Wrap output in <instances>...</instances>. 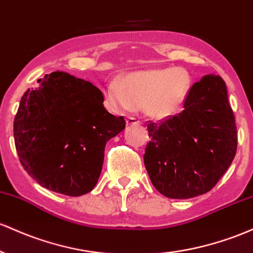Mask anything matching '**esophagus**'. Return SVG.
<instances>
[{"mask_svg": "<svg viewBox=\"0 0 253 253\" xmlns=\"http://www.w3.org/2000/svg\"><path fill=\"white\" fill-rule=\"evenodd\" d=\"M126 123L127 126H136V124H140V121L135 117H127Z\"/></svg>", "mask_w": 253, "mask_h": 253, "instance_id": "obj_1", "label": "esophagus"}]
</instances>
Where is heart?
<instances>
[{
  "mask_svg": "<svg viewBox=\"0 0 253 253\" xmlns=\"http://www.w3.org/2000/svg\"><path fill=\"white\" fill-rule=\"evenodd\" d=\"M190 87L189 73L180 68L143 70L124 76L121 88L110 84L106 99L117 111L144 109L152 118L166 119L180 109Z\"/></svg>",
  "mask_w": 253,
  "mask_h": 253,
  "instance_id": "b5f03b06",
  "label": "heart"
}]
</instances>
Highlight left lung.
<instances>
[{
	"label": "left lung",
	"mask_w": 253,
	"mask_h": 253,
	"mask_svg": "<svg viewBox=\"0 0 253 253\" xmlns=\"http://www.w3.org/2000/svg\"><path fill=\"white\" fill-rule=\"evenodd\" d=\"M144 166L160 194L186 200L211 191L237 152V126L218 75L196 82L179 115L148 124Z\"/></svg>",
	"instance_id": "obj_1"
}]
</instances>
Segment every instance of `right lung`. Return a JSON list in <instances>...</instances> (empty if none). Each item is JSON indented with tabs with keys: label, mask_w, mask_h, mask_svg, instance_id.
Segmentation results:
<instances>
[{
	"label": "right lung",
	"mask_w": 253,
	"mask_h": 253,
	"mask_svg": "<svg viewBox=\"0 0 253 253\" xmlns=\"http://www.w3.org/2000/svg\"><path fill=\"white\" fill-rule=\"evenodd\" d=\"M38 84L24 93L14 119L20 163L42 188L88 194L100 177L107 141L126 121L105 109L103 93L89 81L57 70Z\"/></svg>",
	"instance_id": "obj_1"
}]
</instances>
